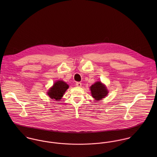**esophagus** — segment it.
<instances>
[{
  "instance_id": "34e87169",
  "label": "esophagus",
  "mask_w": 157,
  "mask_h": 157,
  "mask_svg": "<svg viewBox=\"0 0 157 157\" xmlns=\"http://www.w3.org/2000/svg\"><path fill=\"white\" fill-rule=\"evenodd\" d=\"M75 85L78 87H81L82 86V83L80 82H76Z\"/></svg>"
}]
</instances>
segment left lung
<instances>
[{
	"instance_id": "1",
	"label": "left lung",
	"mask_w": 157,
	"mask_h": 157,
	"mask_svg": "<svg viewBox=\"0 0 157 157\" xmlns=\"http://www.w3.org/2000/svg\"><path fill=\"white\" fill-rule=\"evenodd\" d=\"M90 88L92 97L96 100H100L105 98L108 93L106 88L101 83V82H96Z\"/></svg>"
}]
</instances>
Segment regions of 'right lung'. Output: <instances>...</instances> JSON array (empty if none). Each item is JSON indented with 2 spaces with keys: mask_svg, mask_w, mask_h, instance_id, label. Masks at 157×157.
<instances>
[{
  "mask_svg": "<svg viewBox=\"0 0 157 157\" xmlns=\"http://www.w3.org/2000/svg\"><path fill=\"white\" fill-rule=\"evenodd\" d=\"M68 88L69 86L65 82L62 80L57 81L54 84L53 86L49 90L48 95L52 99L59 100L62 98V96Z\"/></svg>",
  "mask_w": 157,
  "mask_h": 157,
  "instance_id": "right-lung-1",
  "label": "right lung"
}]
</instances>
